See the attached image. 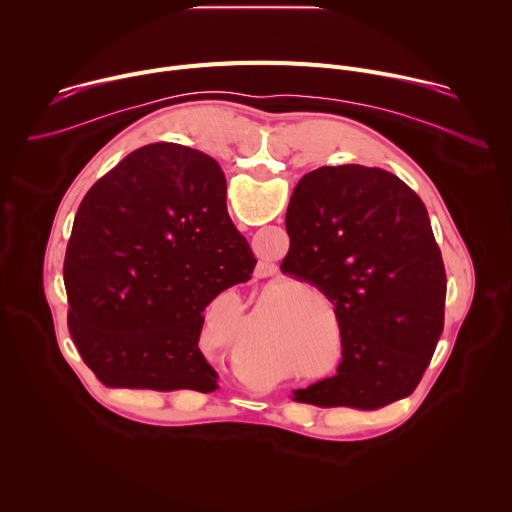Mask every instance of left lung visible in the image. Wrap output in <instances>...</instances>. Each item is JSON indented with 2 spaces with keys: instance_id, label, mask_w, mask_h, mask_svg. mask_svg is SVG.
I'll return each mask as SVG.
<instances>
[{
  "instance_id": "8db88e82",
  "label": "left lung",
  "mask_w": 512,
  "mask_h": 512,
  "mask_svg": "<svg viewBox=\"0 0 512 512\" xmlns=\"http://www.w3.org/2000/svg\"><path fill=\"white\" fill-rule=\"evenodd\" d=\"M281 271L332 302L342 360L294 391L318 407L375 411L409 397L444 330L446 269L421 198L395 174L318 168L291 194Z\"/></svg>"
}]
</instances>
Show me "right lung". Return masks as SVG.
Segmentation results:
<instances>
[{"label": "right lung", "mask_w": 512, "mask_h": 512, "mask_svg": "<svg viewBox=\"0 0 512 512\" xmlns=\"http://www.w3.org/2000/svg\"><path fill=\"white\" fill-rule=\"evenodd\" d=\"M255 263L221 166L180 143L143 145L79 206L64 257L68 332L105 387L212 393L202 312Z\"/></svg>", "instance_id": "add662e5"}]
</instances>
